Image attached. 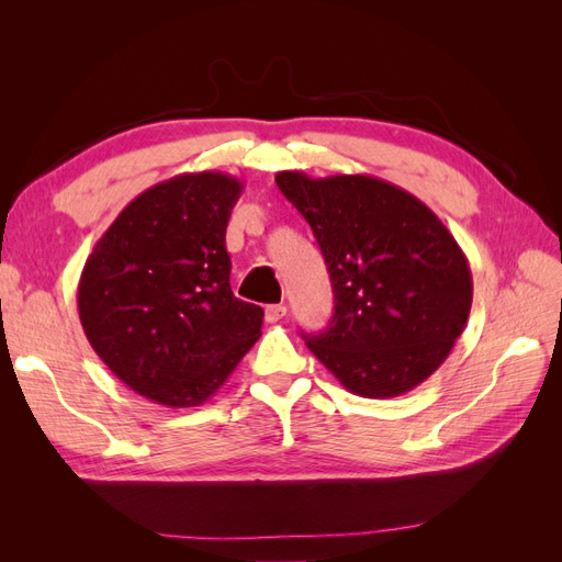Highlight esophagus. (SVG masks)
Masks as SVG:
<instances>
[{
    "mask_svg": "<svg viewBox=\"0 0 562 562\" xmlns=\"http://www.w3.org/2000/svg\"><path fill=\"white\" fill-rule=\"evenodd\" d=\"M285 314H288L285 304H269V307H265V318H267L269 323L281 321Z\"/></svg>",
    "mask_w": 562,
    "mask_h": 562,
    "instance_id": "esophagus-1",
    "label": "esophagus"
}]
</instances>
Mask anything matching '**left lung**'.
I'll list each match as a JSON object with an SVG mask.
<instances>
[{
  "mask_svg": "<svg viewBox=\"0 0 562 562\" xmlns=\"http://www.w3.org/2000/svg\"><path fill=\"white\" fill-rule=\"evenodd\" d=\"M326 260L335 312L310 351L363 398H391L438 370L462 335L473 281L467 255L438 215L370 176H277Z\"/></svg>",
  "mask_w": 562,
  "mask_h": 562,
  "instance_id": "left-lung-1",
  "label": "left lung"
}]
</instances>
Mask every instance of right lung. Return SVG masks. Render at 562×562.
<instances>
[{
	"mask_svg": "<svg viewBox=\"0 0 562 562\" xmlns=\"http://www.w3.org/2000/svg\"><path fill=\"white\" fill-rule=\"evenodd\" d=\"M241 190L215 171L149 187L83 265L87 339L119 380L159 405L206 403L260 337L265 312L229 285L225 234Z\"/></svg>",
	"mask_w": 562,
	"mask_h": 562,
	"instance_id": "add662e5",
	"label": "right lung"
}]
</instances>
